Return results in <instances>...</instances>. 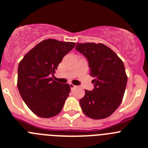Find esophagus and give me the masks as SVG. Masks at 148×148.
Segmentation results:
<instances>
[{
    "instance_id": "obj_1",
    "label": "esophagus",
    "mask_w": 148,
    "mask_h": 148,
    "mask_svg": "<svg viewBox=\"0 0 148 148\" xmlns=\"http://www.w3.org/2000/svg\"><path fill=\"white\" fill-rule=\"evenodd\" d=\"M70 87L71 89H73V88H75V87H76V86L73 84H70Z\"/></svg>"
}]
</instances>
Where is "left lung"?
Here are the masks:
<instances>
[{"label": "left lung", "mask_w": 148, "mask_h": 148, "mask_svg": "<svg viewBox=\"0 0 148 148\" xmlns=\"http://www.w3.org/2000/svg\"><path fill=\"white\" fill-rule=\"evenodd\" d=\"M75 49L88 61L93 77L92 91L85 90L79 103L83 113L92 119L109 117L122 101L127 77L122 61L110 48L102 44H77Z\"/></svg>", "instance_id": "left-lung-1"}]
</instances>
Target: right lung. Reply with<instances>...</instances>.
I'll return each instance as SVG.
<instances>
[{"label":"right lung","instance_id":"add662e5","mask_svg":"<svg viewBox=\"0 0 148 148\" xmlns=\"http://www.w3.org/2000/svg\"><path fill=\"white\" fill-rule=\"evenodd\" d=\"M75 43L44 40L24 56L18 70V88L31 110L41 118H51L62 110L70 92L68 84L56 82L51 75Z\"/></svg>","mask_w":148,"mask_h":148}]
</instances>
